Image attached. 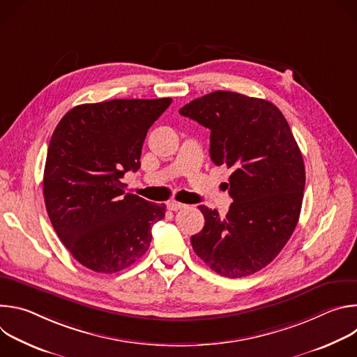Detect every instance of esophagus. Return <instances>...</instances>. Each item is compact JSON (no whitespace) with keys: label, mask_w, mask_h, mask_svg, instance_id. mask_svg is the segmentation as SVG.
I'll use <instances>...</instances> for the list:
<instances>
[{"label":"esophagus","mask_w":357,"mask_h":357,"mask_svg":"<svg viewBox=\"0 0 357 357\" xmlns=\"http://www.w3.org/2000/svg\"><path fill=\"white\" fill-rule=\"evenodd\" d=\"M167 206H168V209H169V211L176 212V211H179V209H183L186 205H183V203L176 202V200H171V202H168V203H167Z\"/></svg>","instance_id":"1"}]
</instances>
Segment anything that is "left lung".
Returning a JSON list of instances; mask_svg holds the SVG:
<instances>
[{"instance_id": "1", "label": "left lung", "mask_w": 357, "mask_h": 357, "mask_svg": "<svg viewBox=\"0 0 357 357\" xmlns=\"http://www.w3.org/2000/svg\"><path fill=\"white\" fill-rule=\"evenodd\" d=\"M179 114L211 130V158L233 169L226 218L200 205L202 231L190 237L213 271L241 278L268 266L296 227L305 167L292 131L277 106L263 98L218 90L192 100Z\"/></svg>"}]
</instances>
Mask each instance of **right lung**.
<instances>
[{
	"label": "right lung",
	"mask_w": 357,
	"mask_h": 357,
	"mask_svg": "<svg viewBox=\"0 0 357 357\" xmlns=\"http://www.w3.org/2000/svg\"><path fill=\"white\" fill-rule=\"evenodd\" d=\"M172 98H116L68 112L50 138L43 197L47 216L72 256L86 268L113 274L139 260L165 205L126 193L141 149Z\"/></svg>",
	"instance_id": "right-lung-1"
}]
</instances>
